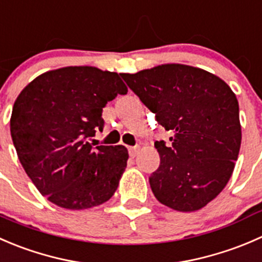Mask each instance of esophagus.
I'll return each instance as SVG.
<instances>
[{"mask_svg":"<svg viewBox=\"0 0 262 262\" xmlns=\"http://www.w3.org/2000/svg\"><path fill=\"white\" fill-rule=\"evenodd\" d=\"M139 150H140L139 146H131L128 147V154H130L132 158H135L137 154H139Z\"/></svg>","mask_w":262,"mask_h":262,"instance_id":"34e87169","label":"esophagus"}]
</instances>
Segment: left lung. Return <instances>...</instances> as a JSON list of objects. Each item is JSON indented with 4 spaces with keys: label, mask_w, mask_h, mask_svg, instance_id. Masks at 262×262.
<instances>
[{
    "label": "left lung",
    "mask_w": 262,
    "mask_h": 262,
    "mask_svg": "<svg viewBox=\"0 0 262 262\" xmlns=\"http://www.w3.org/2000/svg\"><path fill=\"white\" fill-rule=\"evenodd\" d=\"M120 75L173 134L169 146L154 144L160 165L149 182L157 200L178 211L204 208L225 187L239 152L234 93L215 75L180 63Z\"/></svg>",
    "instance_id": "1"
}]
</instances>
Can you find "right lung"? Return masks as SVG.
Segmentation results:
<instances>
[{
    "label": "right lung",
    "instance_id": "obj_1",
    "mask_svg": "<svg viewBox=\"0 0 262 262\" xmlns=\"http://www.w3.org/2000/svg\"><path fill=\"white\" fill-rule=\"evenodd\" d=\"M127 88L117 72L74 66L42 74L12 108L10 131L27 174L51 203L82 210L110 200L127 165L122 145L93 147L103 108Z\"/></svg>",
    "mask_w": 262,
    "mask_h": 262
}]
</instances>
